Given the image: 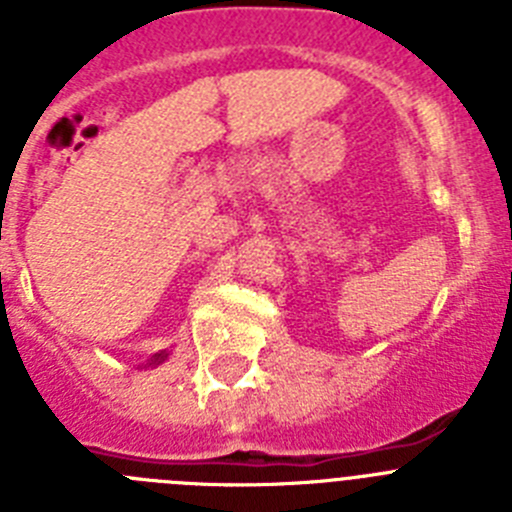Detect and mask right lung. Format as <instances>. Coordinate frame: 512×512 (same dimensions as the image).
<instances>
[{"mask_svg": "<svg viewBox=\"0 0 512 512\" xmlns=\"http://www.w3.org/2000/svg\"><path fill=\"white\" fill-rule=\"evenodd\" d=\"M166 359H169V351H161V354H153L151 359L146 361V364H140V369H148V366H158V364H164Z\"/></svg>", "mask_w": 512, "mask_h": 512, "instance_id": "add662e5", "label": "right lung"}]
</instances>
